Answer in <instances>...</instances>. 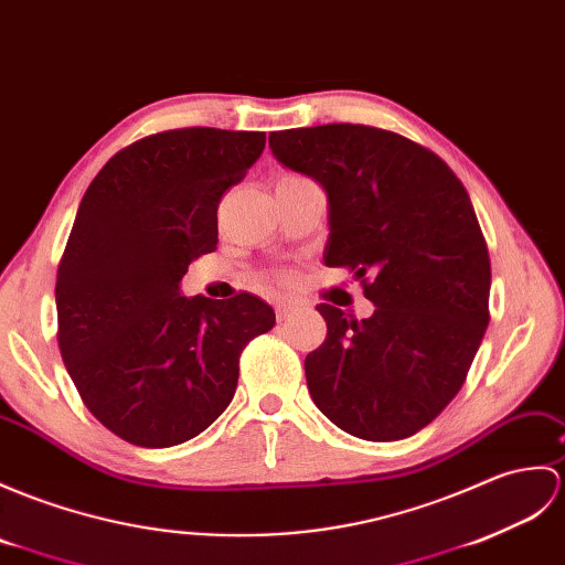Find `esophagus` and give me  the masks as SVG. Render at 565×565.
<instances>
[{"instance_id":"obj_1","label":"esophagus","mask_w":565,"mask_h":565,"mask_svg":"<svg viewBox=\"0 0 565 565\" xmlns=\"http://www.w3.org/2000/svg\"><path fill=\"white\" fill-rule=\"evenodd\" d=\"M291 312H294V306H291V303H279V306H277V320H279V322L286 320Z\"/></svg>"}]
</instances>
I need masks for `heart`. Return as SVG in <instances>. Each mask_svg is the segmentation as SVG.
<instances>
[{
	"label": "heart",
	"mask_w": 565,
	"mask_h": 565,
	"mask_svg": "<svg viewBox=\"0 0 565 565\" xmlns=\"http://www.w3.org/2000/svg\"><path fill=\"white\" fill-rule=\"evenodd\" d=\"M286 178H298V175H286ZM281 281H286V277H281Z\"/></svg>",
	"instance_id": "1"
}]
</instances>
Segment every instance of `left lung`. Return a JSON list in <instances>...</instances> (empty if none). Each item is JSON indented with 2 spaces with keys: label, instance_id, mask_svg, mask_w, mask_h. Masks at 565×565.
I'll return each mask as SVG.
<instances>
[{
  "label": "left lung",
  "instance_id": "left-lung-1",
  "mask_svg": "<svg viewBox=\"0 0 565 565\" xmlns=\"http://www.w3.org/2000/svg\"><path fill=\"white\" fill-rule=\"evenodd\" d=\"M269 147L327 190V267L356 274L375 306L369 320L318 306L310 397L351 436L409 438L460 392L489 324L491 259L469 194L438 153L387 129H284Z\"/></svg>",
  "mask_w": 565,
  "mask_h": 565
}]
</instances>
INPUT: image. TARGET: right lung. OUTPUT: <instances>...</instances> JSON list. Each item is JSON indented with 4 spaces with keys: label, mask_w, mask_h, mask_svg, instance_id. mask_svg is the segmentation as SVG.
Masks as SVG:
<instances>
[{
    "label": "right lung",
    "mask_w": 565,
    "mask_h": 565,
    "mask_svg": "<svg viewBox=\"0 0 565 565\" xmlns=\"http://www.w3.org/2000/svg\"><path fill=\"white\" fill-rule=\"evenodd\" d=\"M265 141L216 127L149 135L117 151L78 204L57 267V344L78 397L117 438L170 448L200 436L235 395L243 349L277 320L250 294L178 288L216 250L221 196Z\"/></svg>",
    "instance_id": "add662e5"
}]
</instances>
